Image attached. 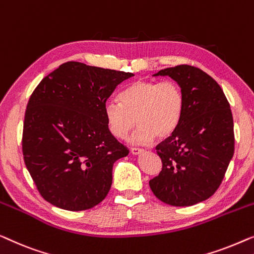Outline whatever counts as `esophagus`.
<instances>
[{
  "instance_id": "1",
  "label": "esophagus",
  "mask_w": 254,
  "mask_h": 254,
  "mask_svg": "<svg viewBox=\"0 0 254 254\" xmlns=\"http://www.w3.org/2000/svg\"><path fill=\"white\" fill-rule=\"evenodd\" d=\"M130 152H131L132 155H140L141 153H144L142 149H139V148H131Z\"/></svg>"
}]
</instances>
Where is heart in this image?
I'll use <instances>...</instances> for the list:
<instances>
[{"instance_id": "b5f03b06", "label": "heart", "mask_w": 254, "mask_h": 254, "mask_svg": "<svg viewBox=\"0 0 254 254\" xmlns=\"http://www.w3.org/2000/svg\"><path fill=\"white\" fill-rule=\"evenodd\" d=\"M121 101L109 100L105 105V117L109 131L123 139L139 126L130 140L133 145H146L169 137L181 122L184 98L181 87L170 80H137L120 95Z\"/></svg>"}]
</instances>
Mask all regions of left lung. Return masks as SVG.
<instances>
[{
	"instance_id": "obj_1",
	"label": "left lung",
	"mask_w": 254,
	"mask_h": 254,
	"mask_svg": "<svg viewBox=\"0 0 254 254\" xmlns=\"http://www.w3.org/2000/svg\"><path fill=\"white\" fill-rule=\"evenodd\" d=\"M153 76L176 81L184 109L176 130L156 146L162 170L149 187L168 205H195L215 193L234 156L230 105L220 85L198 67L183 64Z\"/></svg>"
}]
</instances>
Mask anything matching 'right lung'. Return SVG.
<instances>
[{
  "instance_id": "obj_1",
  "label": "right lung",
  "mask_w": 254,
  "mask_h": 254,
  "mask_svg": "<svg viewBox=\"0 0 254 254\" xmlns=\"http://www.w3.org/2000/svg\"><path fill=\"white\" fill-rule=\"evenodd\" d=\"M131 72L66 62L28 100L23 155L42 198L59 208L90 209L108 194L113 166L128 154L109 131L105 105Z\"/></svg>"
}]
</instances>
